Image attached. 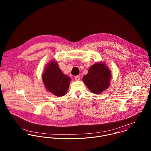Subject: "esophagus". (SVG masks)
<instances>
[{"label": "esophagus", "mask_w": 151, "mask_h": 151, "mask_svg": "<svg viewBox=\"0 0 151 151\" xmlns=\"http://www.w3.org/2000/svg\"><path fill=\"white\" fill-rule=\"evenodd\" d=\"M74 78H75L76 80H77V81H79L80 80V77L79 76H76L74 77Z\"/></svg>", "instance_id": "esophagus-1"}]
</instances>
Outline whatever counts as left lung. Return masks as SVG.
<instances>
[{
  "label": "left lung",
  "mask_w": 151,
  "mask_h": 151,
  "mask_svg": "<svg viewBox=\"0 0 151 151\" xmlns=\"http://www.w3.org/2000/svg\"><path fill=\"white\" fill-rule=\"evenodd\" d=\"M111 77V71L108 66L103 62H98L89 68L83 81L92 92L99 94L109 88Z\"/></svg>",
  "instance_id": "8db88e82"
}]
</instances>
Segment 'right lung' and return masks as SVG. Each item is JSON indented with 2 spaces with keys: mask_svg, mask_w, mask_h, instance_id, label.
<instances>
[{
  "mask_svg": "<svg viewBox=\"0 0 151 151\" xmlns=\"http://www.w3.org/2000/svg\"><path fill=\"white\" fill-rule=\"evenodd\" d=\"M70 78L64 74L55 60L50 61L42 74V81L46 89L59 97L67 93L70 83Z\"/></svg>",
  "mask_w": 151,
  "mask_h": 151,
  "instance_id": "1",
  "label": "right lung"
}]
</instances>
